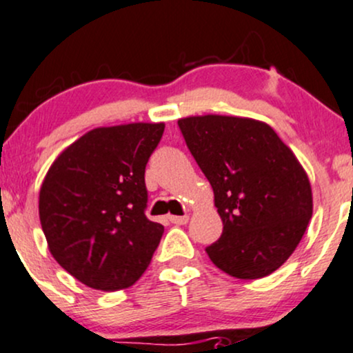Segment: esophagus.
Wrapping results in <instances>:
<instances>
[{
	"mask_svg": "<svg viewBox=\"0 0 353 353\" xmlns=\"http://www.w3.org/2000/svg\"><path fill=\"white\" fill-rule=\"evenodd\" d=\"M169 221L176 225H184V224H188L189 216H169Z\"/></svg>",
	"mask_w": 353,
	"mask_h": 353,
	"instance_id": "obj_1",
	"label": "esophagus"
}]
</instances>
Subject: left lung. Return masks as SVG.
I'll return each mask as SVG.
<instances>
[{"label": "left lung", "instance_id": "8db88e82", "mask_svg": "<svg viewBox=\"0 0 353 353\" xmlns=\"http://www.w3.org/2000/svg\"><path fill=\"white\" fill-rule=\"evenodd\" d=\"M214 190L224 230L205 252L225 274L261 279L292 255L312 217L309 177L262 121L190 116L177 121Z\"/></svg>", "mask_w": 353, "mask_h": 353}]
</instances>
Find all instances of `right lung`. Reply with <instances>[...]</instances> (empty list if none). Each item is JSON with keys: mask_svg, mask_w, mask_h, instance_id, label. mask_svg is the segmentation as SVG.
<instances>
[{"mask_svg": "<svg viewBox=\"0 0 353 353\" xmlns=\"http://www.w3.org/2000/svg\"><path fill=\"white\" fill-rule=\"evenodd\" d=\"M163 132L164 123L96 128L44 177L39 221L50 252L91 289H128L151 264L164 228L144 214V172Z\"/></svg>", "mask_w": 353, "mask_h": 353, "instance_id": "right-lung-1", "label": "right lung"}]
</instances>
